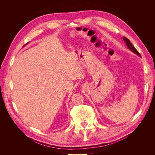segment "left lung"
<instances>
[{
  "mask_svg": "<svg viewBox=\"0 0 155 155\" xmlns=\"http://www.w3.org/2000/svg\"><path fill=\"white\" fill-rule=\"evenodd\" d=\"M123 39H124V41L126 43L127 46L128 48H129L130 50H131V51H133V52H134V54H136L137 55H139V56H140V57H141V55L140 54V53L138 52V50L134 47V46H133L132 44H131L130 41H129L127 38H126L125 37H123Z\"/></svg>",
  "mask_w": 155,
  "mask_h": 155,
  "instance_id": "8db88e82",
  "label": "left lung"
}]
</instances>
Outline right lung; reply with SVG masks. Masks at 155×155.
I'll return each mask as SVG.
<instances>
[{"instance_id": "obj_1", "label": "right lung", "mask_w": 155, "mask_h": 155, "mask_svg": "<svg viewBox=\"0 0 155 155\" xmlns=\"http://www.w3.org/2000/svg\"><path fill=\"white\" fill-rule=\"evenodd\" d=\"M28 43H26V44H28Z\"/></svg>"}]
</instances>
